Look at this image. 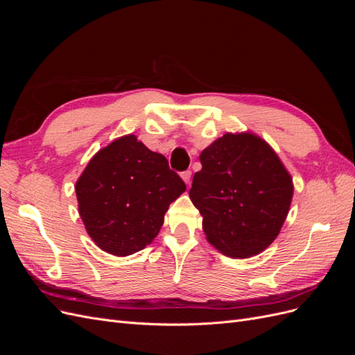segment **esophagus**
<instances>
[{"label":"esophagus","mask_w":355,"mask_h":355,"mask_svg":"<svg viewBox=\"0 0 355 355\" xmlns=\"http://www.w3.org/2000/svg\"><path fill=\"white\" fill-rule=\"evenodd\" d=\"M182 179L185 180V184H191V179H192V171L191 170H185L184 173H182Z\"/></svg>","instance_id":"34e87169"}]
</instances>
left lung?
<instances>
[{"mask_svg":"<svg viewBox=\"0 0 355 355\" xmlns=\"http://www.w3.org/2000/svg\"><path fill=\"white\" fill-rule=\"evenodd\" d=\"M191 201L207 240L231 257L261 253L280 232L293 196L292 178L266 142L223 135L200 155Z\"/></svg>","mask_w":355,"mask_h":355,"instance_id":"8db88e82","label":"left lung"}]
</instances>
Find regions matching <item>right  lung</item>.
<instances>
[{
    "label": "right lung",
    "mask_w": 355,
    "mask_h": 355,
    "mask_svg": "<svg viewBox=\"0 0 355 355\" xmlns=\"http://www.w3.org/2000/svg\"><path fill=\"white\" fill-rule=\"evenodd\" d=\"M185 189L167 158L133 135L101 149L75 185L85 230L102 250L115 256L145 249Z\"/></svg>",
    "instance_id": "right-lung-1"
}]
</instances>
